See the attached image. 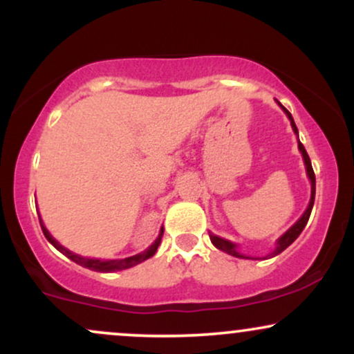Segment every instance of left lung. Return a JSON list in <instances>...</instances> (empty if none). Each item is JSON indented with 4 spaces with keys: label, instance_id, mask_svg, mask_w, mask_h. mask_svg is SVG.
Wrapping results in <instances>:
<instances>
[{
    "label": "left lung",
    "instance_id": "left-lung-1",
    "mask_svg": "<svg viewBox=\"0 0 354 354\" xmlns=\"http://www.w3.org/2000/svg\"><path fill=\"white\" fill-rule=\"evenodd\" d=\"M278 104L283 108V111L286 113V116L290 118L291 128H293V131L296 133V136H298V128H296V124H295V121H293V116H291V113L288 111V109L284 108L283 104L279 103V101H278ZM298 148H299V151H301V154H303L304 166H306V174H308V178H310V181H311V200H310V205H308V208H306V211H304V213H303V216L299 218L298 221H296L295 225L291 226V228L288 230L286 233H284L283 236L278 239V241H276V248H274L273 251H271L270 254L265 256V258H273V256L279 254V253H281V251L286 250V248L290 246L291 243H293L295 239L299 236V234H301V231L304 230V226H306L308 219H310L313 205H315V193H316V178H315V171H313V166H311L310 156H308L306 149H304V146L301 145V141H299V140H298ZM209 239H211V243H213V245L218 248V250L225 251V253H228V254H231V256H236V258H246V259H259V258H250V256L241 254V253H239V251H238V246L234 245V243H231V241H228V239H225V238H219V236H216V234L209 233Z\"/></svg>",
    "mask_w": 354,
    "mask_h": 354
}]
</instances>
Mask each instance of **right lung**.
<instances>
[{"instance_id":"obj_1","label":"right lung","mask_w":354,"mask_h":354,"mask_svg":"<svg viewBox=\"0 0 354 354\" xmlns=\"http://www.w3.org/2000/svg\"><path fill=\"white\" fill-rule=\"evenodd\" d=\"M39 225H41L43 234H44V236H46L48 241H50L51 245L56 248V250L61 251V253H63L64 256H68V258H70L71 261L78 263L80 266H83V268H88V270H93V271H98V273H111V271L128 270V268H131V266H136V265H140V263H143L145 259L151 258V256H153L154 253H156L158 246H160V243H161V238H163V233H165V230L161 228L160 234H158V238L154 239V243H153V245L149 246L148 250H146V251H143V253H140V254L129 256V258H123V259H95V258H83V256H80V254H75V253H71L70 250H66V248H64V246H61L59 243L56 241V239L51 236V234H50V231L46 230V226L43 225L41 218H39Z\"/></svg>"}]
</instances>
